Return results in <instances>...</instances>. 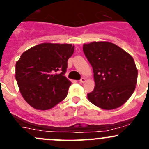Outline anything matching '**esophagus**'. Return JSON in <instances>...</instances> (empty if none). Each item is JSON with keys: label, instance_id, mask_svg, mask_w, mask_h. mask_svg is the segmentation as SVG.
<instances>
[{"label": "esophagus", "instance_id": "34e87169", "mask_svg": "<svg viewBox=\"0 0 149 149\" xmlns=\"http://www.w3.org/2000/svg\"><path fill=\"white\" fill-rule=\"evenodd\" d=\"M86 82V78H84V77H82V78L80 80V83H85Z\"/></svg>", "mask_w": 149, "mask_h": 149}]
</instances>
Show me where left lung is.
<instances>
[{
	"label": "left lung",
	"mask_w": 149,
	"mask_h": 149,
	"mask_svg": "<svg viewBox=\"0 0 149 149\" xmlns=\"http://www.w3.org/2000/svg\"><path fill=\"white\" fill-rule=\"evenodd\" d=\"M84 53L93 66L95 86L87 94L91 103L113 110L125 103L134 93L138 71L132 56L109 42L84 44Z\"/></svg>",
	"instance_id": "8db88e82"
}]
</instances>
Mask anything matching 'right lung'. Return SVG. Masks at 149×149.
<instances>
[{
	"instance_id": "obj_1",
	"label": "right lung",
	"mask_w": 149,
	"mask_h": 149,
	"mask_svg": "<svg viewBox=\"0 0 149 149\" xmlns=\"http://www.w3.org/2000/svg\"><path fill=\"white\" fill-rule=\"evenodd\" d=\"M72 44L42 43L24 51L15 64V79L29 105L46 110L65 99L71 81L64 76Z\"/></svg>"
}]
</instances>
